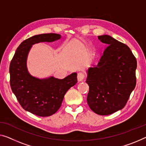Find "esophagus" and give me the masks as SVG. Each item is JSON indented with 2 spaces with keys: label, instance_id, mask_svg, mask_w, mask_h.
<instances>
[{
  "label": "esophagus",
  "instance_id": "esophagus-1",
  "mask_svg": "<svg viewBox=\"0 0 146 146\" xmlns=\"http://www.w3.org/2000/svg\"><path fill=\"white\" fill-rule=\"evenodd\" d=\"M85 77V74L82 72H79L77 74V79L79 81H82Z\"/></svg>",
  "mask_w": 146,
  "mask_h": 146
}]
</instances>
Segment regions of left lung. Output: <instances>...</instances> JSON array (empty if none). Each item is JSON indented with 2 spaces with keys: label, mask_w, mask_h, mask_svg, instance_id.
<instances>
[{
  "label": "left lung",
  "mask_w": 146,
  "mask_h": 146,
  "mask_svg": "<svg viewBox=\"0 0 146 146\" xmlns=\"http://www.w3.org/2000/svg\"><path fill=\"white\" fill-rule=\"evenodd\" d=\"M98 37L108 46L97 66L88 70L87 103L96 114L108 115L129 100L136 84L137 62L127 45L109 35Z\"/></svg>",
  "instance_id": "left-lung-1"
}]
</instances>
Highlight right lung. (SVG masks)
<instances>
[{
	"label": "right lung",
	"instance_id": "add662e5",
	"mask_svg": "<svg viewBox=\"0 0 146 146\" xmlns=\"http://www.w3.org/2000/svg\"><path fill=\"white\" fill-rule=\"evenodd\" d=\"M61 38L59 34L46 33L33 36L23 40L16 50L10 64V86L17 101L25 111L40 117H48L59 110L64 96L77 82L73 73L64 79L53 77L39 79L28 72L26 61L33 44L53 42Z\"/></svg>",
	"mask_w": 146,
	"mask_h": 146
}]
</instances>
